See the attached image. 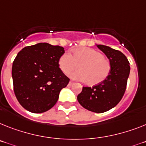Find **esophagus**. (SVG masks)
<instances>
[{
    "mask_svg": "<svg viewBox=\"0 0 146 146\" xmlns=\"http://www.w3.org/2000/svg\"><path fill=\"white\" fill-rule=\"evenodd\" d=\"M73 84H74V82H72V81H70V82L68 83V86H69V87L72 86V85H73Z\"/></svg>",
    "mask_w": 146,
    "mask_h": 146,
    "instance_id": "obj_1",
    "label": "esophagus"
}]
</instances>
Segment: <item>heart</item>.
<instances>
[{
	"mask_svg": "<svg viewBox=\"0 0 146 146\" xmlns=\"http://www.w3.org/2000/svg\"><path fill=\"white\" fill-rule=\"evenodd\" d=\"M58 65L64 73H71V79L84 81L87 84L94 86L100 84L107 79L111 72V63L104 58L100 52L93 49L85 48L76 50L73 56L64 53L58 60Z\"/></svg>",
	"mask_w": 146,
	"mask_h": 146,
	"instance_id": "obj_1",
	"label": "heart"
}]
</instances>
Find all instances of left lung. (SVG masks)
Returning <instances> with one entry per match:
<instances>
[{
	"mask_svg": "<svg viewBox=\"0 0 146 146\" xmlns=\"http://www.w3.org/2000/svg\"><path fill=\"white\" fill-rule=\"evenodd\" d=\"M111 63L107 79L93 88L83 87L77 100L83 108L95 113H104L114 108L122 100L129 76L128 58L122 52L105 45H96Z\"/></svg>",
	"mask_w": 146,
	"mask_h": 146,
	"instance_id": "8db88e82",
	"label": "left lung"
}]
</instances>
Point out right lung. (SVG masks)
<instances>
[{"instance_id": "obj_1", "label": "right lung", "mask_w": 146, "mask_h": 146, "mask_svg": "<svg viewBox=\"0 0 146 146\" xmlns=\"http://www.w3.org/2000/svg\"><path fill=\"white\" fill-rule=\"evenodd\" d=\"M64 53L62 46L48 43L25 46L18 52L12 68L13 87L26 110L44 113L56 105L61 90L70 82L58 65Z\"/></svg>"}]
</instances>
